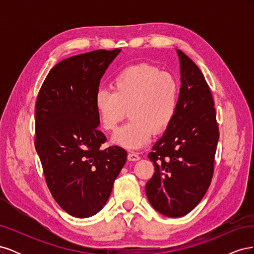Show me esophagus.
<instances>
[{"mask_svg":"<svg viewBox=\"0 0 254 254\" xmlns=\"http://www.w3.org/2000/svg\"><path fill=\"white\" fill-rule=\"evenodd\" d=\"M140 159V156L137 155L136 152H134V151H129L128 152V160L129 161H137Z\"/></svg>","mask_w":254,"mask_h":254,"instance_id":"esophagus-1","label":"esophagus"}]
</instances>
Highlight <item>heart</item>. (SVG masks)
<instances>
[{"instance_id": "obj_1", "label": "heart", "mask_w": 254, "mask_h": 254, "mask_svg": "<svg viewBox=\"0 0 254 254\" xmlns=\"http://www.w3.org/2000/svg\"><path fill=\"white\" fill-rule=\"evenodd\" d=\"M111 89L96 92L94 106L101 126L114 131L125 118L130 120L112 137L129 149L140 148L152 132L163 131L178 110L180 84L175 76L143 64L128 66L114 76Z\"/></svg>"}]
</instances>
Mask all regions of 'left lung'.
Segmentation results:
<instances>
[{
    "label": "left lung",
    "instance_id": "1",
    "mask_svg": "<svg viewBox=\"0 0 254 254\" xmlns=\"http://www.w3.org/2000/svg\"><path fill=\"white\" fill-rule=\"evenodd\" d=\"M177 53L181 71L178 110L148 153L155 173L145 186L153 209L168 217L187 215L205 195L219 139L209 84L186 54Z\"/></svg>",
    "mask_w": 254,
    "mask_h": 254
}]
</instances>
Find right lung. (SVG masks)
I'll return each mask as SVG.
<instances>
[{
  "instance_id": "add662e5",
  "label": "right lung",
  "mask_w": 254,
  "mask_h": 254,
  "mask_svg": "<svg viewBox=\"0 0 254 254\" xmlns=\"http://www.w3.org/2000/svg\"><path fill=\"white\" fill-rule=\"evenodd\" d=\"M121 52L96 50L60 61L44 79L35 106V147L52 196L74 217L103 209L126 163L120 146L102 148L95 94Z\"/></svg>"
}]
</instances>
